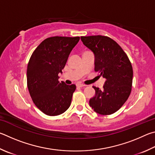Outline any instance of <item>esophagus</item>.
Returning a JSON list of instances; mask_svg holds the SVG:
<instances>
[{
  "instance_id": "obj_1",
  "label": "esophagus",
  "mask_w": 155,
  "mask_h": 155,
  "mask_svg": "<svg viewBox=\"0 0 155 155\" xmlns=\"http://www.w3.org/2000/svg\"><path fill=\"white\" fill-rule=\"evenodd\" d=\"M76 86H77V87H84L85 85L83 84L80 83V82H77L76 83Z\"/></svg>"
}]
</instances>
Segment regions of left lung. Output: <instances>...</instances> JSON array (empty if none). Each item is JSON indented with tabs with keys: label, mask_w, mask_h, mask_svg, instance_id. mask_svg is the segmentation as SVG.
Here are the masks:
<instances>
[{
	"label": "left lung",
	"mask_w": 155,
	"mask_h": 155,
	"mask_svg": "<svg viewBox=\"0 0 155 155\" xmlns=\"http://www.w3.org/2000/svg\"><path fill=\"white\" fill-rule=\"evenodd\" d=\"M94 56V71L106 79L104 88L93 86L89 105L94 112L110 115L123 106L131 91L133 69L125 52L115 41L101 35L81 37Z\"/></svg>",
	"instance_id": "left-lung-1"
}]
</instances>
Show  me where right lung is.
Instances as JSON below:
<instances>
[{"instance_id":"add662e5","label":"right lung","mask_w":155,"mask_h":155,"mask_svg":"<svg viewBox=\"0 0 155 155\" xmlns=\"http://www.w3.org/2000/svg\"><path fill=\"white\" fill-rule=\"evenodd\" d=\"M80 37H52L35 49L27 67V86L32 101L48 116H58L69 107L75 84L58 81Z\"/></svg>"}]
</instances>
